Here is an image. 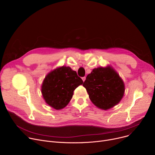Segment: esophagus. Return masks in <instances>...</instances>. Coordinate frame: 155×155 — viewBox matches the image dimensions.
Masks as SVG:
<instances>
[{"instance_id": "34e87169", "label": "esophagus", "mask_w": 155, "mask_h": 155, "mask_svg": "<svg viewBox=\"0 0 155 155\" xmlns=\"http://www.w3.org/2000/svg\"><path fill=\"white\" fill-rule=\"evenodd\" d=\"M82 80H83V81H85V80H86V77H82Z\"/></svg>"}]
</instances>
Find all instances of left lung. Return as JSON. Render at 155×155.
I'll list each match as a JSON object with an SVG mask.
<instances>
[{"label":"left lung","instance_id":"8db88e82","mask_svg":"<svg viewBox=\"0 0 155 155\" xmlns=\"http://www.w3.org/2000/svg\"><path fill=\"white\" fill-rule=\"evenodd\" d=\"M83 86L91 102L103 110L109 109L118 104L124 93L122 79L110 66L94 69L87 75Z\"/></svg>","mask_w":155,"mask_h":155}]
</instances>
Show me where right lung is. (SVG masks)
I'll return each mask as SVG.
<instances>
[{"label": "right lung", "mask_w": 155, "mask_h": 155, "mask_svg": "<svg viewBox=\"0 0 155 155\" xmlns=\"http://www.w3.org/2000/svg\"><path fill=\"white\" fill-rule=\"evenodd\" d=\"M83 83L75 71L62 66L45 77L41 85V93L47 104L54 109H62L69 104L74 91Z\"/></svg>", "instance_id": "obj_1"}]
</instances>
